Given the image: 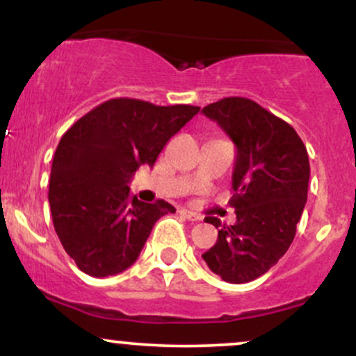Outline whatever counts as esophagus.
<instances>
[{
  "label": "esophagus",
  "instance_id": "1",
  "mask_svg": "<svg viewBox=\"0 0 356 356\" xmlns=\"http://www.w3.org/2000/svg\"><path fill=\"white\" fill-rule=\"evenodd\" d=\"M181 214L189 220H199V219H201V216L195 214V212H192V211H187V209H181Z\"/></svg>",
  "mask_w": 356,
  "mask_h": 356
}]
</instances>
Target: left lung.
<instances>
[{
  "mask_svg": "<svg viewBox=\"0 0 356 356\" xmlns=\"http://www.w3.org/2000/svg\"><path fill=\"white\" fill-rule=\"evenodd\" d=\"M236 145L232 172L236 224L218 218V241L202 254L227 283H249L275 266L291 246L308 197L309 161L296 130L256 102L227 97L202 108Z\"/></svg>",
  "mask_w": 356,
  "mask_h": 356,
  "instance_id": "1",
  "label": "left lung"
}]
</instances>
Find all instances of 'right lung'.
<instances>
[{"label": "right lung", "mask_w": 356, "mask_h": 356, "mask_svg": "<svg viewBox=\"0 0 356 356\" xmlns=\"http://www.w3.org/2000/svg\"><path fill=\"white\" fill-rule=\"evenodd\" d=\"M199 107H159L112 99L90 110L61 137L51 164L53 226L61 246L90 276H113L132 266L165 201L132 197L129 182L142 164L152 167L169 138Z\"/></svg>", "instance_id": "right-lung-1"}]
</instances>
